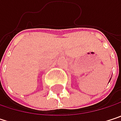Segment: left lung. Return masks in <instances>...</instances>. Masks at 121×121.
<instances>
[{
	"label": "left lung",
	"mask_w": 121,
	"mask_h": 121,
	"mask_svg": "<svg viewBox=\"0 0 121 121\" xmlns=\"http://www.w3.org/2000/svg\"><path fill=\"white\" fill-rule=\"evenodd\" d=\"M110 80H111V79H110Z\"/></svg>",
	"instance_id": "8db88e82"
}]
</instances>
